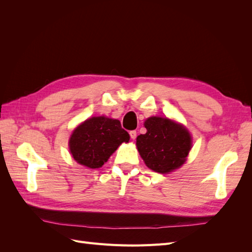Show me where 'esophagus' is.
<instances>
[{
  "mask_svg": "<svg viewBox=\"0 0 252 252\" xmlns=\"http://www.w3.org/2000/svg\"><path fill=\"white\" fill-rule=\"evenodd\" d=\"M129 134H130V138H131L132 140H134V139L136 138V131H135V130H131L130 132H129Z\"/></svg>",
  "mask_w": 252,
  "mask_h": 252,
  "instance_id": "esophagus-1",
  "label": "esophagus"
}]
</instances>
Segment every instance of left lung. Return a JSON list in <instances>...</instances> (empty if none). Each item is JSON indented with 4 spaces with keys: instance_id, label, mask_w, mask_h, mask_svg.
Instances as JSON below:
<instances>
[{
    "instance_id": "left-lung-1",
    "label": "left lung",
    "mask_w": 252,
    "mask_h": 252,
    "mask_svg": "<svg viewBox=\"0 0 252 252\" xmlns=\"http://www.w3.org/2000/svg\"><path fill=\"white\" fill-rule=\"evenodd\" d=\"M147 132L136 138V148L145 164L158 173H168L186 162L192 146L187 129L167 118L150 117L144 123Z\"/></svg>"
}]
</instances>
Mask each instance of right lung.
I'll return each mask as SVG.
<instances>
[{
  "mask_svg": "<svg viewBox=\"0 0 252 252\" xmlns=\"http://www.w3.org/2000/svg\"><path fill=\"white\" fill-rule=\"evenodd\" d=\"M130 136L119 120L93 117L83 122L72 131L69 150L79 164L88 168H100L122 143Z\"/></svg>",
  "mask_w": 252,
  "mask_h": 252,
  "instance_id": "right-lung-1",
  "label": "right lung"
}]
</instances>
